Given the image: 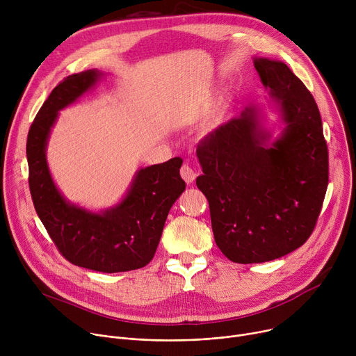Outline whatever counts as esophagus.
<instances>
[{
    "instance_id": "esophagus-1",
    "label": "esophagus",
    "mask_w": 356,
    "mask_h": 356,
    "mask_svg": "<svg viewBox=\"0 0 356 356\" xmlns=\"http://www.w3.org/2000/svg\"><path fill=\"white\" fill-rule=\"evenodd\" d=\"M180 175H181V177L184 179V181H186L187 184H191V183L195 180V177H197L194 169H193L188 163H184V165L181 166Z\"/></svg>"
}]
</instances>
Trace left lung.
Wrapping results in <instances>:
<instances>
[{"instance_id": "8db88e82", "label": "left lung", "mask_w": 356, "mask_h": 356, "mask_svg": "<svg viewBox=\"0 0 356 356\" xmlns=\"http://www.w3.org/2000/svg\"><path fill=\"white\" fill-rule=\"evenodd\" d=\"M279 101L283 135L264 146L255 108L220 125L197 145L217 246L235 264H262L296 250L313 234L328 186V147L317 103L282 62L257 59Z\"/></svg>"}]
</instances>
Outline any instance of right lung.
<instances>
[{"instance_id":"obj_1","label":"right lung","mask_w":356,"mask_h":356,"mask_svg":"<svg viewBox=\"0 0 356 356\" xmlns=\"http://www.w3.org/2000/svg\"><path fill=\"white\" fill-rule=\"evenodd\" d=\"M97 70L72 74L60 81L36 114L26 140L29 190L35 210L62 257L90 270L117 273L146 266L155 257L168 214L184 191L181 158L140 169L127 197L115 209L92 214L60 195L50 177L44 147L58 111L86 92Z\"/></svg>"}]
</instances>
